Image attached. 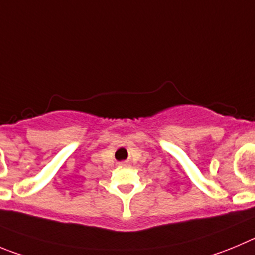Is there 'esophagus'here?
I'll return each instance as SVG.
<instances>
[{
	"mask_svg": "<svg viewBox=\"0 0 255 255\" xmlns=\"http://www.w3.org/2000/svg\"><path fill=\"white\" fill-rule=\"evenodd\" d=\"M120 166H127V162H121Z\"/></svg>",
	"mask_w": 255,
	"mask_h": 255,
	"instance_id": "obj_1",
	"label": "esophagus"
}]
</instances>
